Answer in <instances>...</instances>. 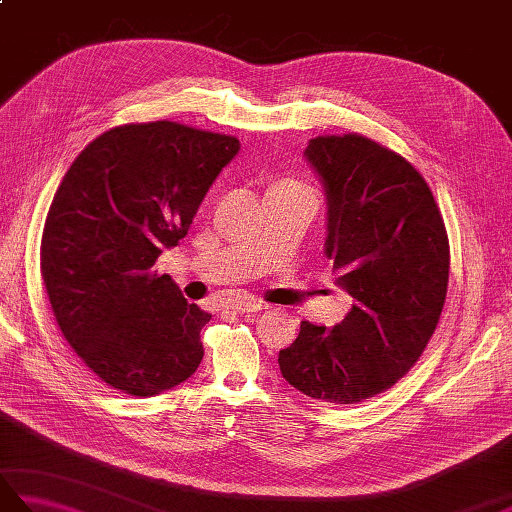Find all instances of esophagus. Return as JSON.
<instances>
[{
	"label": "esophagus",
	"mask_w": 512,
	"mask_h": 512,
	"mask_svg": "<svg viewBox=\"0 0 512 512\" xmlns=\"http://www.w3.org/2000/svg\"><path fill=\"white\" fill-rule=\"evenodd\" d=\"M264 308H268L266 303H262L259 299H255V297H239V299H235L233 301V310L235 312H259V310H264Z\"/></svg>",
	"instance_id": "34e87169"
}]
</instances>
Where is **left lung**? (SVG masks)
I'll return each instance as SVG.
<instances>
[{"mask_svg": "<svg viewBox=\"0 0 512 512\" xmlns=\"http://www.w3.org/2000/svg\"><path fill=\"white\" fill-rule=\"evenodd\" d=\"M303 156L328 204L325 257L354 303L334 328L301 321L279 369L301 394L354 405L396 385L436 332L449 237L429 184L387 147L319 136Z\"/></svg>", "mask_w": 512, "mask_h": 512, "instance_id": "obj_1", "label": "left lung"}]
</instances>
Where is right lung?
<instances>
[{
    "instance_id": "right-lung-1",
    "label": "right lung",
    "mask_w": 512,
    "mask_h": 512,
    "mask_svg": "<svg viewBox=\"0 0 512 512\" xmlns=\"http://www.w3.org/2000/svg\"><path fill=\"white\" fill-rule=\"evenodd\" d=\"M239 151L233 136L156 121L114 127L63 176L41 237V277L65 341L103 383L158 396L198 369L211 314L151 273L187 235Z\"/></svg>"
}]
</instances>
